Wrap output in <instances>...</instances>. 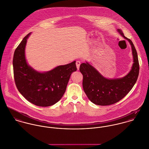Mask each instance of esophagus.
<instances>
[{
    "label": "esophagus",
    "instance_id": "obj_1",
    "mask_svg": "<svg viewBox=\"0 0 149 149\" xmlns=\"http://www.w3.org/2000/svg\"><path fill=\"white\" fill-rule=\"evenodd\" d=\"M81 62L80 61H77L76 62V66L77 67V69L79 70V66H80V65H81Z\"/></svg>",
    "mask_w": 149,
    "mask_h": 149
}]
</instances>
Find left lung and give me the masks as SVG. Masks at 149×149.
<instances>
[{"mask_svg":"<svg viewBox=\"0 0 149 149\" xmlns=\"http://www.w3.org/2000/svg\"><path fill=\"white\" fill-rule=\"evenodd\" d=\"M116 31L129 42L132 47L133 63L127 75L119 78H106L86 61L79 67L83 77V88L85 94L91 102L99 106L111 105L124 98L132 90L138 77L139 62L134 44L130 39L125 36L120 29H118Z\"/></svg>","mask_w":149,"mask_h":149,"instance_id":"left-lung-1","label":"left lung"}]
</instances>
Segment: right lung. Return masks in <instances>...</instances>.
<instances>
[{
  "instance_id": "1",
  "label": "right lung",
  "mask_w": 149,
  "mask_h": 149,
  "mask_svg": "<svg viewBox=\"0 0 149 149\" xmlns=\"http://www.w3.org/2000/svg\"><path fill=\"white\" fill-rule=\"evenodd\" d=\"M27 35L17 47L13 58L14 75L20 93L33 104L47 107L57 103L66 90L71 74L76 71V61L61 65L50 71L40 72L30 66L26 58Z\"/></svg>"
}]
</instances>
